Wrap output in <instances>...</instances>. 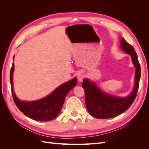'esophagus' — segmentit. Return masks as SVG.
Instances as JSON below:
<instances>
[{"label": "esophagus", "instance_id": "obj_1", "mask_svg": "<svg viewBox=\"0 0 149 149\" xmlns=\"http://www.w3.org/2000/svg\"><path fill=\"white\" fill-rule=\"evenodd\" d=\"M83 78H84V73L83 72H80L78 76V79L79 81H82Z\"/></svg>", "mask_w": 149, "mask_h": 149}]
</instances>
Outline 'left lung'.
<instances>
[{"instance_id": "obj_1", "label": "left lung", "mask_w": 149, "mask_h": 149, "mask_svg": "<svg viewBox=\"0 0 149 149\" xmlns=\"http://www.w3.org/2000/svg\"><path fill=\"white\" fill-rule=\"evenodd\" d=\"M120 43L123 51L131 56L136 67L134 88L127 97H117L104 93L95 83L84 79L82 86L85 93L86 106L89 113L97 119L112 118L123 113L132 105L137 96L141 71L137 53L134 47L123 38Z\"/></svg>"}]
</instances>
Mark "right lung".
<instances>
[{
	"instance_id": "add662e5",
	"label": "right lung",
	"mask_w": 149,
	"mask_h": 149,
	"mask_svg": "<svg viewBox=\"0 0 149 149\" xmlns=\"http://www.w3.org/2000/svg\"><path fill=\"white\" fill-rule=\"evenodd\" d=\"M14 57L13 58V61ZM14 64L12 63L10 73L12 94L13 101L19 109L28 118L37 121H49L55 119L60 113L67 94L77 83V78H74L70 81L61 84L59 87L42 100L34 101H20L13 91V73Z\"/></svg>"
}]
</instances>
